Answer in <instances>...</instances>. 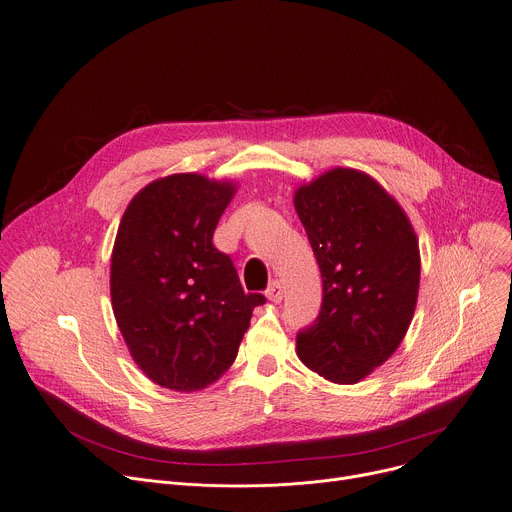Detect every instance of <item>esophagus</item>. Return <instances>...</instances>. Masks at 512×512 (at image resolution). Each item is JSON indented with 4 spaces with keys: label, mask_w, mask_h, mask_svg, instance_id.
<instances>
[{
    "label": "esophagus",
    "mask_w": 512,
    "mask_h": 512,
    "mask_svg": "<svg viewBox=\"0 0 512 512\" xmlns=\"http://www.w3.org/2000/svg\"><path fill=\"white\" fill-rule=\"evenodd\" d=\"M265 296H267V300L269 302H273V304H280L282 300H284V286H282V282H271V286L267 288V292H265Z\"/></svg>",
    "instance_id": "34e87169"
}]
</instances>
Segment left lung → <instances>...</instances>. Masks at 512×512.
<instances>
[{
  "label": "left lung",
  "instance_id": "left-lung-1",
  "mask_svg": "<svg viewBox=\"0 0 512 512\" xmlns=\"http://www.w3.org/2000/svg\"><path fill=\"white\" fill-rule=\"evenodd\" d=\"M322 275V306L296 339L300 361L333 384L384 365L412 322L421 251L404 208L365 171L333 167L294 192Z\"/></svg>",
  "mask_w": 512,
  "mask_h": 512
}]
</instances>
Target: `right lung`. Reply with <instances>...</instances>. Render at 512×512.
<instances>
[{
  "label": "right lung",
  "instance_id": "1",
  "mask_svg": "<svg viewBox=\"0 0 512 512\" xmlns=\"http://www.w3.org/2000/svg\"><path fill=\"white\" fill-rule=\"evenodd\" d=\"M232 179L159 177L126 206L110 261L116 324L132 361L161 388L200 392L237 359L261 294H245L212 245Z\"/></svg>",
  "mask_w": 512,
  "mask_h": 512
}]
</instances>
